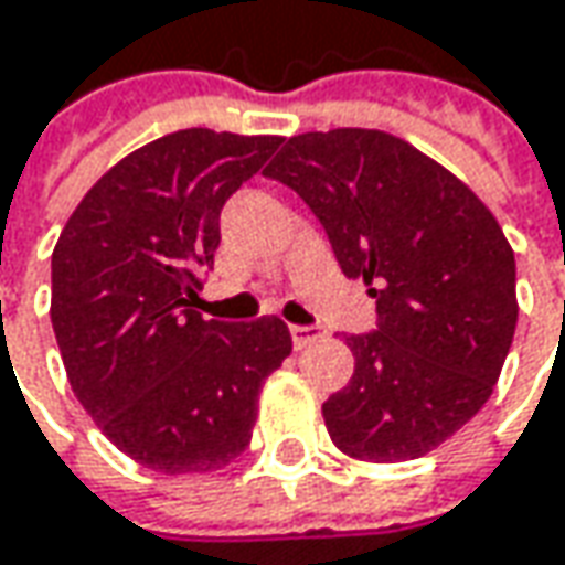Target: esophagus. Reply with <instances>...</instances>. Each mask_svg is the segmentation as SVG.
Returning <instances> with one entry per match:
<instances>
[{
    "label": "esophagus",
    "instance_id": "1",
    "mask_svg": "<svg viewBox=\"0 0 565 565\" xmlns=\"http://www.w3.org/2000/svg\"><path fill=\"white\" fill-rule=\"evenodd\" d=\"M290 338H294V347L297 350H306L309 343H316L321 338L319 328H309V324H290Z\"/></svg>",
    "mask_w": 565,
    "mask_h": 565
}]
</instances>
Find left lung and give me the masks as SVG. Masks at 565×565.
Masks as SVG:
<instances>
[{"instance_id": "1", "label": "left lung", "mask_w": 565, "mask_h": 565, "mask_svg": "<svg viewBox=\"0 0 565 565\" xmlns=\"http://www.w3.org/2000/svg\"><path fill=\"white\" fill-rule=\"evenodd\" d=\"M265 178L300 193L343 275L379 302V331L347 338L353 379L321 406L334 447L362 462L431 454L494 394L513 343L515 259L494 212L369 127L290 137Z\"/></svg>"}]
</instances>
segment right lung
<instances>
[{"label": "right lung", "instance_id": "1", "mask_svg": "<svg viewBox=\"0 0 565 565\" xmlns=\"http://www.w3.org/2000/svg\"><path fill=\"white\" fill-rule=\"evenodd\" d=\"M281 137L174 130L89 186L52 249V328L71 391L152 472H215L253 438L265 379L294 341L278 316L203 319L200 271L224 200Z\"/></svg>", "mask_w": 565, "mask_h": 565}]
</instances>
